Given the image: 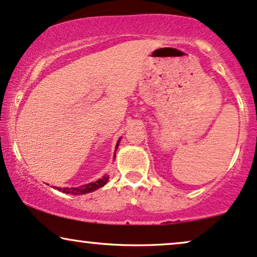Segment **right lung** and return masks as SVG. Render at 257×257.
I'll return each mask as SVG.
<instances>
[{
    "label": "right lung",
    "instance_id": "1",
    "mask_svg": "<svg viewBox=\"0 0 257 257\" xmlns=\"http://www.w3.org/2000/svg\"><path fill=\"white\" fill-rule=\"evenodd\" d=\"M121 138H119V141L116 142V145H115V150H114V157H115V151L118 150V146H119V142H120ZM108 175H105L102 176L101 178L98 179V181L95 182H92V183H88V184H85V185H81V186H78V188H56L59 190V191H62L65 192V194H72V195H85V194H88V192H92V191H95L96 189L99 188H102L106 183L108 182Z\"/></svg>",
    "mask_w": 257,
    "mask_h": 257
}]
</instances>
